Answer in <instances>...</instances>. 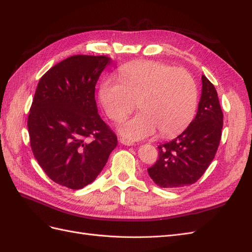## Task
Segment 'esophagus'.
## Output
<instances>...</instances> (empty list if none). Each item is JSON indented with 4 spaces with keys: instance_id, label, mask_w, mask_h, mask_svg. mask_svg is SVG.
Listing matches in <instances>:
<instances>
[{
    "instance_id": "obj_1",
    "label": "esophagus",
    "mask_w": 252,
    "mask_h": 252,
    "mask_svg": "<svg viewBox=\"0 0 252 252\" xmlns=\"http://www.w3.org/2000/svg\"><path fill=\"white\" fill-rule=\"evenodd\" d=\"M119 141H120V143H121V144L126 145V146H132V145H134V143H133V142H131V141H128V140H126L125 138H120V139H119Z\"/></svg>"
}]
</instances>
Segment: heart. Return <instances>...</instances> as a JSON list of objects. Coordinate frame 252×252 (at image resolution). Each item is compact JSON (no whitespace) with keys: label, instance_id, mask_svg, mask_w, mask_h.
Here are the masks:
<instances>
[{"label":"heart","instance_id":"obj_1","mask_svg":"<svg viewBox=\"0 0 252 252\" xmlns=\"http://www.w3.org/2000/svg\"><path fill=\"white\" fill-rule=\"evenodd\" d=\"M197 86L192 75L154 61L127 65L119 78H106L100 87V100L106 116L122 121L138 103L141 113L121 124L119 131L129 141L154 135L178 134L192 121L197 106Z\"/></svg>","mask_w":252,"mask_h":252}]
</instances>
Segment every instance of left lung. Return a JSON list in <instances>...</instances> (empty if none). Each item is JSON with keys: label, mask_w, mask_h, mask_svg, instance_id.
<instances>
[{"label": "left lung", "mask_w": 252, "mask_h": 252, "mask_svg": "<svg viewBox=\"0 0 252 252\" xmlns=\"http://www.w3.org/2000/svg\"><path fill=\"white\" fill-rule=\"evenodd\" d=\"M202 84L195 118L177 138L158 145V158L147 169L159 187L180 188L193 184L216 157L224 116L216 87L205 75H202Z\"/></svg>", "instance_id": "left-lung-1"}]
</instances>
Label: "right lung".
<instances>
[{"mask_svg": "<svg viewBox=\"0 0 252 252\" xmlns=\"http://www.w3.org/2000/svg\"><path fill=\"white\" fill-rule=\"evenodd\" d=\"M110 59L77 55L40 79L28 116L30 147L57 184L81 189L102 171L118 138L97 113L95 84Z\"/></svg>", "mask_w": 252, "mask_h": 252, "instance_id": "obj_1", "label": "right lung"}]
</instances>
